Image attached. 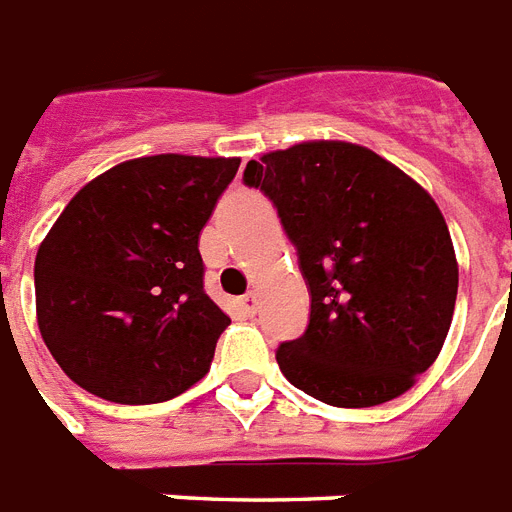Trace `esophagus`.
<instances>
[{
    "label": "esophagus",
    "instance_id": "1",
    "mask_svg": "<svg viewBox=\"0 0 512 512\" xmlns=\"http://www.w3.org/2000/svg\"><path fill=\"white\" fill-rule=\"evenodd\" d=\"M256 306H259V301H256V293H245V296L240 298V309H243L248 317H253V314H256Z\"/></svg>",
    "mask_w": 512,
    "mask_h": 512
}]
</instances>
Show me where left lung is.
Instances as JSON below:
<instances>
[{
  "mask_svg": "<svg viewBox=\"0 0 512 512\" xmlns=\"http://www.w3.org/2000/svg\"><path fill=\"white\" fill-rule=\"evenodd\" d=\"M296 245L312 312L280 343L282 375L333 407L391 402L436 362L452 325L457 259L423 187L362 145L301 142L243 174Z\"/></svg>",
  "mask_w": 512,
  "mask_h": 512,
  "instance_id": "obj_1",
  "label": "left lung"
}]
</instances>
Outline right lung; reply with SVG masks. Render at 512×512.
<instances>
[{
	"mask_svg": "<svg viewBox=\"0 0 512 512\" xmlns=\"http://www.w3.org/2000/svg\"><path fill=\"white\" fill-rule=\"evenodd\" d=\"M240 158L147 155L81 187L39 245L36 320L89 394L169 402L211 367L230 317L203 290L200 230Z\"/></svg>",
	"mask_w": 512,
	"mask_h": 512,
	"instance_id": "right-lung-1",
	"label": "right lung"
}]
</instances>
